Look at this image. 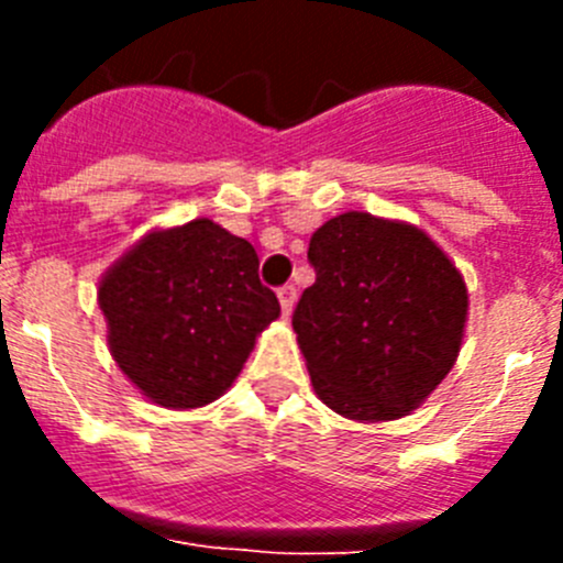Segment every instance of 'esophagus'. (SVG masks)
<instances>
[{"instance_id": "obj_1", "label": "esophagus", "mask_w": 563, "mask_h": 563, "mask_svg": "<svg viewBox=\"0 0 563 563\" xmlns=\"http://www.w3.org/2000/svg\"><path fill=\"white\" fill-rule=\"evenodd\" d=\"M296 298H298V292L292 285L278 287V301H282V312H285V316H290L292 312V307H296Z\"/></svg>"}]
</instances>
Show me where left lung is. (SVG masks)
<instances>
[{
	"instance_id": "1",
	"label": "left lung",
	"mask_w": 563,
	"mask_h": 563,
	"mask_svg": "<svg viewBox=\"0 0 563 563\" xmlns=\"http://www.w3.org/2000/svg\"><path fill=\"white\" fill-rule=\"evenodd\" d=\"M316 282L292 330L312 389L357 422L400 420L454 369L467 321L462 273L422 228L338 213L307 251Z\"/></svg>"
}]
</instances>
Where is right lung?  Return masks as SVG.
<instances>
[{"mask_svg": "<svg viewBox=\"0 0 563 563\" xmlns=\"http://www.w3.org/2000/svg\"><path fill=\"white\" fill-rule=\"evenodd\" d=\"M114 363L163 409H200L225 395L278 318L247 239L213 220L152 228L98 282Z\"/></svg>", "mask_w": 563, "mask_h": 563, "instance_id": "add662e5", "label": "right lung"}]
</instances>
